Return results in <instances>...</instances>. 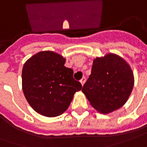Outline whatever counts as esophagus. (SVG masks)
I'll return each instance as SVG.
<instances>
[{"mask_svg":"<svg viewBox=\"0 0 147 147\" xmlns=\"http://www.w3.org/2000/svg\"><path fill=\"white\" fill-rule=\"evenodd\" d=\"M85 81H86V78L85 77H83L80 80V83H81V84L82 85H84V83H85Z\"/></svg>","mask_w":147,"mask_h":147,"instance_id":"1","label":"esophagus"}]
</instances>
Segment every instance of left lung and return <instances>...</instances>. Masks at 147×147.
Masks as SVG:
<instances>
[{
  "mask_svg": "<svg viewBox=\"0 0 147 147\" xmlns=\"http://www.w3.org/2000/svg\"><path fill=\"white\" fill-rule=\"evenodd\" d=\"M134 87V75L126 62L109 54L93 61L92 72L82 92L97 111L109 113L121 108Z\"/></svg>",
  "mask_w": 147,
  "mask_h": 147,
  "instance_id": "8db88e82",
  "label": "left lung"
}]
</instances>
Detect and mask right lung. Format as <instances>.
<instances>
[{"label": "right lung", "mask_w": 147, "mask_h": 147, "mask_svg": "<svg viewBox=\"0 0 147 147\" xmlns=\"http://www.w3.org/2000/svg\"><path fill=\"white\" fill-rule=\"evenodd\" d=\"M65 59L52 51H42L28 59L22 68V89L37 113L57 117L67 110L82 85L73 78Z\"/></svg>", "instance_id": "right-lung-1"}]
</instances>
